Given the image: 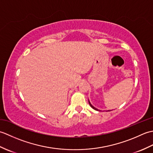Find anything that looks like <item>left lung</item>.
Instances as JSON below:
<instances>
[{"label": "left lung", "mask_w": 153, "mask_h": 153, "mask_svg": "<svg viewBox=\"0 0 153 153\" xmlns=\"http://www.w3.org/2000/svg\"><path fill=\"white\" fill-rule=\"evenodd\" d=\"M89 105H90V106H91L92 107V108H93V109H95V110H99V111H100V110H98V109H97L96 108H95V107H94L93 106H92V105H91V104L90 102H89Z\"/></svg>", "instance_id": "left-lung-1"}]
</instances>
